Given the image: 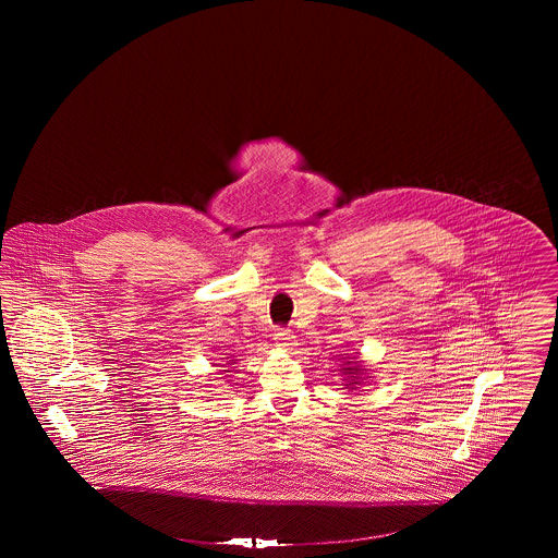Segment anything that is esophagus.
<instances>
[{
    "label": "esophagus",
    "mask_w": 558,
    "mask_h": 558,
    "mask_svg": "<svg viewBox=\"0 0 558 558\" xmlns=\"http://www.w3.org/2000/svg\"><path fill=\"white\" fill-rule=\"evenodd\" d=\"M274 339H276L278 347L289 349V347L292 345V341H294V335H292L291 330H282V328H278V330L274 332Z\"/></svg>",
    "instance_id": "obj_1"
}]
</instances>
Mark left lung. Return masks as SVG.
Listing matches in <instances>:
<instances>
[{"instance_id":"obj_1","label":"left lung","mask_w":558,"mask_h":558,"mask_svg":"<svg viewBox=\"0 0 558 558\" xmlns=\"http://www.w3.org/2000/svg\"><path fill=\"white\" fill-rule=\"evenodd\" d=\"M341 374H343V385L345 389H357L362 385V380L366 378V366L357 360V357H343V366H341Z\"/></svg>"}]
</instances>
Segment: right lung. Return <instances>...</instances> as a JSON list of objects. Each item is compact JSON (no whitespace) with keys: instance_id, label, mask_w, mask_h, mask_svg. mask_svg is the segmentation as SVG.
I'll return each instance as SVG.
<instances>
[{"instance_id":"right-lung-1","label":"right lung","mask_w":558,"mask_h":558,"mask_svg":"<svg viewBox=\"0 0 558 558\" xmlns=\"http://www.w3.org/2000/svg\"><path fill=\"white\" fill-rule=\"evenodd\" d=\"M234 364H236V360H228V362H226V364H217V366H219V368H223V374H226V372H232V371H228V368H232V366H234Z\"/></svg>"}]
</instances>
